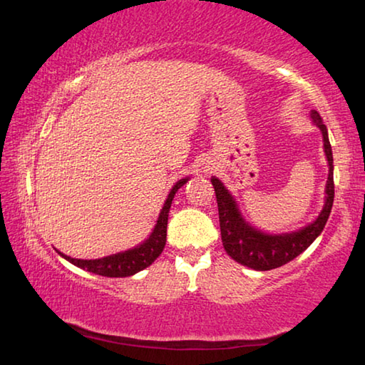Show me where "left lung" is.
<instances>
[{"label": "left lung", "mask_w": 365, "mask_h": 365, "mask_svg": "<svg viewBox=\"0 0 365 365\" xmlns=\"http://www.w3.org/2000/svg\"><path fill=\"white\" fill-rule=\"evenodd\" d=\"M311 118L322 131L324 138V152L329 162V178L325 184V203L321 215L317 216L314 222H311L297 232L272 235L261 232L258 229L252 227L242 218L234 197L227 192L218 178H212V184L215 187L216 202H218L220 213V227H221V240L225 250L229 257L244 264L247 267L257 271H271L295 259L299 253H303L317 235L324 231L325 222H327L331 205H334L335 197V184H334V155H331V147L327 134V126L322 123L321 115L316 110L311 112Z\"/></svg>", "instance_id": "8db88e82"}]
</instances>
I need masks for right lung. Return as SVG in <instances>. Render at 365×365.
Masks as SVG:
<instances>
[{
	"label": "right lung",
	"mask_w": 365,
	"mask_h": 365,
	"mask_svg": "<svg viewBox=\"0 0 365 365\" xmlns=\"http://www.w3.org/2000/svg\"><path fill=\"white\" fill-rule=\"evenodd\" d=\"M186 182L187 179H179L175 186H173L168 197H166L165 205L162 208V212H160L157 225L153 227L149 239L144 240L143 244L138 245L136 248H131V250L110 255V257L99 258V259H76V258H70L61 252L57 253H59L62 258L70 261L72 264L81 267V269L89 271L93 274H99V276H104V277H128L145 269V267L150 266L153 261L160 257V253L163 252L171 202L175 199V194L178 192V189L182 187Z\"/></svg>",
	"instance_id": "1"
}]
</instances>
